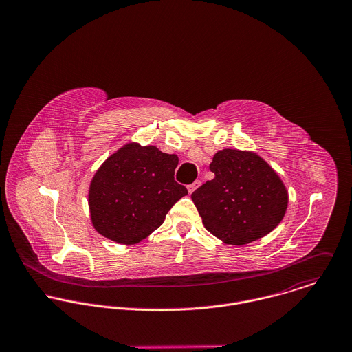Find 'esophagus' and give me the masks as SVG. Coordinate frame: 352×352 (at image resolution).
Wrapping results in <instances>:
<instances>
[{"label": "esophagus", "instance_id": "34e87169", "mask_svg": "<svg viewBox=\"0 0 352 352\" xmlns=\"http://www.w3.org/2000/svg\"><path fill=\"white\" fill-rule=\"evenodd\" d=\"M199 185H201V181H195V182H193L192 185H189V186H188V190H189V193L192 195V193L195 192V189H197Z\"/></svg>", "mask_w": 352, "mask_h": 352}]
</instances>
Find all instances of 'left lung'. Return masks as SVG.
Instances as JSON below:
<instances>
[{"instance_id":"1","label":"left lung","mask_w":352,"mask_h":352,"mask_svg":"<svg viewBox=\"0 0 352 352\" xmlns=\"http://www.w3.org/2000/svg\"><path fill=\"white\" fill-rule=\"evenodd\" d=\"M214 178L192 195L204 227L234 245L272 232L287 208V192L273 168L254 153L221 150L209 164Z\"/></svg>"}]
</instances>
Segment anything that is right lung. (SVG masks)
Segmentation results:
<instances>
[{
	"mask_svg": "<svg viewBox=\"0 0 352 352\" xmlns=\"http://www.w3.org/2000/svg\"><path fill=\"white\" fill-rule=\"evenodd\" d=\"M178 157L154 146L126 144L96 173L89 206L97 232L133 244L159 228L173 205L188 195L174 179Z\"/></svg>",
	"mask_w": 352,
	"mask_h": 352,
	"instance_id": "1",
	"label": "right lung"
}]
</instances>
